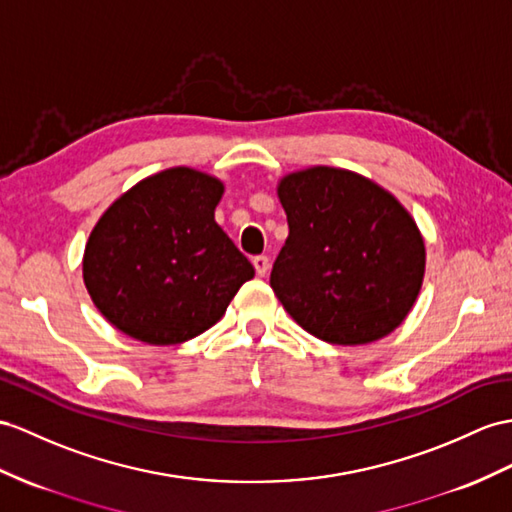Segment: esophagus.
Instances as JSON below:
<instances>
[{
	"label": "esophagus",
	"instance_id": "esophagus-1",
	"mask_svg": "<svg viewBox=\"0 0 512 512\" xmlns=\"http://www.w3.org/2000/svg\"><path fill=\"white\" fill-rule=\"evenodd\" d=\"M252 263H254V269H256V273H258L260 278H263L265 273L269 271V258L267 256H254Z\"/></svg>",
	"mask_w": 512,
	"mask_h": 512
}]
</instances>
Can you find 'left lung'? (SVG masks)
<instances>
[{
  "instance_id": "8db88e82",
  "label": "left lung",
  "mask_w": 512,
  "mask_h": 512,
  "mask_svg": "<svg viewBox=\"0 0 512 512\" xmlns=\"http://www.w3.org/2000/svg\"><path fill=\"white\" fill-rule=\"evenodd\" d=\"M289 236L271 289L299 326L332 345H367L413 308L426 245L397 199L354 171L310 167L284 176Z\"/></svg>"
}]
</instances>
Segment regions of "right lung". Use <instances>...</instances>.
<instances>
[{
  "instance_id": "right-lung-1",
  "label": "right lung",
  "mask_w": 512,
  "mask_h": 512,
  "mask_svg": "<svg viewBox=\"0 0 512 512\" xmlns=\"http://www.w3.org/2000/svg\"><path fill=\"white\" fill-rule=\"evenodd\" d=\"M221 195V180L171 167L108 206L86 241L82 276L112 326L178 345L223 317L254 267L215 221Z\"/></svg>"
}]
</instances>
